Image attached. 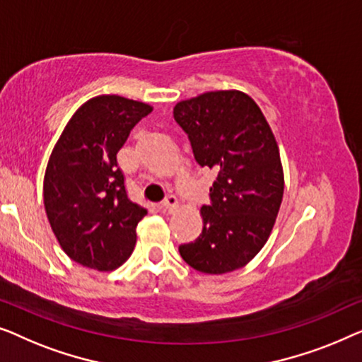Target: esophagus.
<instances>
[{
	"label": "esophagus",
	"instance_id": "1",
	"mask_svg": "<svg viewBox=\"0 0 362 362\" xmlns=\"http://www.w3.org/2000/svg\"><path fill=\"white\" fill-rule=\"evenodd\" d=\"M177 206H179V202H177V197L175 195H167L165 200L160 203L162 210H165V211H169V213L175 211Z\"/></svg>",
	"mask_w": 362,
	"mask_h": 362
}]
</instances>
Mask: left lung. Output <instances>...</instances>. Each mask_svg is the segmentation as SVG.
Masks as SVG:
<instances>
[{
  "instance_id": "left-lung-1",
  "label": "left lung",
  "mask_w": 362,
  "mask_h": 362,
  "mask_svg": "<svg viewBox=\"0 0 362 362\" xmlns=\"http://www.w3.org/2000/svg\"><path fill=\"white\" fill-rule=\"evenodd\" d=\"M174 118L198 165L216 172L210 205L202 206V234L180 244V256L205 274L236 271L261 251L281 208L284 174L276 137L251 96L236 90L180 101Z\"/></svg>"
}]
</instances>
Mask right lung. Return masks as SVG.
I'll list each match as a JSON object with an SVG mask.
<instances>
[{"instance_id":"right-lung-1","label":"right lung","mask_w":362,"mask_h":362,"mask_svg":"<svg viewBox=\"0 0 362 362\" xmlns=\"http://www.w3.org/2000/svg\"><path fill=\"white\" fill-rule=\"evenodd\" d=\"M151 111L123 96H96L80 106L54 147L44 179L45 213L60 246L81 266L113 271L134 249L147 210L129 200L116 156Z\"/></svg>"}]
</instances>
